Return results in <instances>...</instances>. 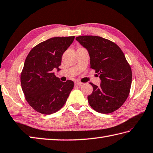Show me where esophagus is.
Wrapping results in <instances>:
<instances>
[{
	"label": "esophagus",
	"instance_id": "obj_1",
	"mask_svg": "<svg viewBox=\"0 0 153 153\" xmlns=\"http://www.w3.org/2000/svg\"><path fill=\"white\" fill-rule=\"evenodd\" d=\"M82 84V83L80 82H75V85H77V86H80Z\"/></svg>",
	"mask_w": 153,
	"mask_h": 153
}]
</instances>
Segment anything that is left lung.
Listing matches in <instances>:
<instances>
[{
	"instance_id": "1",
	"label": "left lung",
	"mask_w": 153,
	"mask_h": 153,
	"mask_svg": "<svg viewBox=\"0 0 153 153\" xmlns=\"http://www.w3.org/2000/svg\"><path fill=\"white\" fill-rule=\"evenodd\" d=\"M76 40L88 50L91 68L101 79L100 86L90 83L93 92L88 96L89 104L99 113L115 111L126 101L132 82L123 52L114 42L97 36H81Z\"/></svg>"
}]
</instances>
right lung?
<instances>
[{"mask_svg": "<svg viewBox=\"0 0 153 153\" xmlns=\"http://www.w3.org/2000/svg\"><path fill=\"white\" fill-rule=\"evenodd\" d=\"M74 38H50L33 48L26 57L20 76L21 85L27 102L42 114H52L60 109L74 88L73 81L61 82L53 70H60L63 53Z\"/></svg>", "mask_w": 153, "mask_h": 153, "instance_id": "1", "label": "right lung"}]
</instances>
